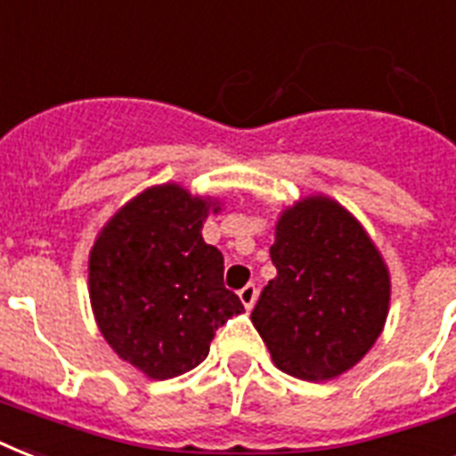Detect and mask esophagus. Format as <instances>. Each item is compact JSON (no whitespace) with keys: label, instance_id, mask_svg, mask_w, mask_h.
Segmentation results:
<instances>
[{"label":"esophagus","instance_id":"obj_1","mask_svg":"<svg viewBox=\"0 0 456 456\" xmlns=\"http://www.w3.org/2000/svg\"><path fill=\"white\" fill-rule=\"evenodd\" d=\"M239 298H241L243 307H246V310H250V307L256 305V298H257L256 284H246V286H243L241 291H239Z\"/></svg>","mask_w":456,"mask_h":456}]
</instances>
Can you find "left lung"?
I'll use <instances>...</instances> for the list:
<instances>
[{
	"instance_id": "8db88e82",
	"label": "left lung",
	"mask_w": 456,
	"mask_h": 456,
	"mask_svg": "<svg viewBox=\"0 0 456 456\" xmlns=\"http://www.w3.org/2000/svg\"><path fill=\"white\" fill-rule=\"evenodd\" d=\"M277 277L253 326L272 362L300 381H331L374 347L390 310V272L367 229L324 193L279 213L270 248Z\"/></svg>"
}]
</instances>
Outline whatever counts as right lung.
Wrapping results in <instances>:
<instances>
[{
	"label": "right lung",
	"instance_id": "obj_1",
	"mask_svg": "<svg viewBox=\"0 0 456 456\" xmlns=\"http://www.w3.org/2000/svg\"><path fill=\"white\" fill-rule=\"evenodd\" d=\"M222 203L177 182L137 193L110 217L89 250V303L113 353L153 381L199 367L215 331L241 314L224 289V257L203 241V222Z\"/></svg>",
	"mask_w": 456,
	"mask_h": 456
}]
</instances>
